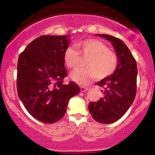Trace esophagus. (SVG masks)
Here are the masks:
<instances>
[{
  "instance_id": "34e87169",
  "label": "esophagus",
  "mask_w": 155,
  "mask_h": 155,
  "mask_svg": "<svg viewBox=\"0 0 155 155\" xmlns=\"http://www.w3.org/2000/svg\"><path fill=\"white\" fill-rule=\"evenodd\" d=\"M80 90H81V92H85V91H87V90H88L89 88L88 87H81Z\"/></svg>"
}]
</instances>
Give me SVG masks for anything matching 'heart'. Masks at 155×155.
<instances>
[{"label": "heart", "mask_w": 155, "mask_h": 155, "mask_svg": "<svg viewBox=\"0 0 155 155\" xmlns=\"http://www.w3.org/2000/svg\"><path fill=\"white\" fill-rule=\"evenodd\" d=\"M78 50L68 47L64 53L65 65L71 69L79 66L81 58L87 59L86 68L72 72L71 78L79 84L87 85L96 77L104 79L113 74L118 65V57L106 44L96 39H86L76 44Z\"/></svg>", "instance_id": "heart-1"}]
</instances>
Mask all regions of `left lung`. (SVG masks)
Segmentation results:
<instances>
[{"instance_id": "1", "label": "left lung", "mask_w": 155, "mask_h": 155, "mask_svg": "<svg viewBox=\"0 0 155 155\" xmlns=\"http://www.w3.org/2000/svg\"><path fill=\"white\" fill-rule=\"evenodd\" d=\"M97 35L114 46L118 65L112 75L97 83L104 89V95L97 102H90L89 111L95 121L109 124L120 120L133 104L136 95L138 70L134 57L122 40L110 35Z\"/></svg>"}]
</instances>
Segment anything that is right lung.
<instances>
[{
    "instance_id": "obj_1",
    "label": "right lung",
    "mask_w": 155,
    "mask_h": 155,
    "mask_svg": "<svg viewBox=\"0 0 155 155\" xmlns=\"http://www.w3.org/2000/svg\"><path fill=\"white\" fill-rule=\"evenodd\" d=\"M69 35H41L27 46L17 63V87L27 111L44 123L59 121L68 101L79 93L76 83L63 84L67 76L63 56Z\"/></svg>"
}]
</instances>
